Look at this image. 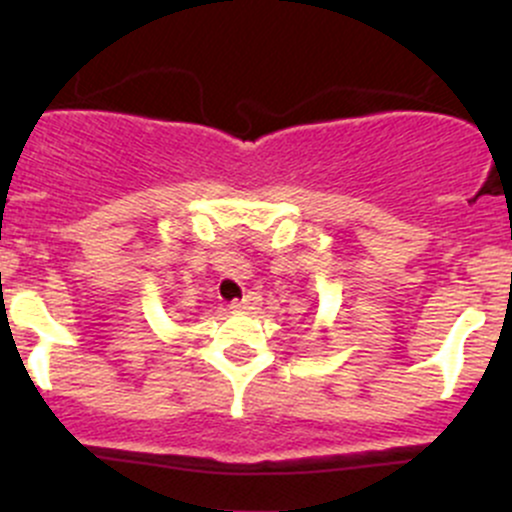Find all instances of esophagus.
<instances>
[{"mask_svg":"<svg viewBox=\"0 0 512 512\" xmlns=\"http://www.w3.org/2000/svg\"><path fill=\"white\" fill-rule=\"evenodd\" d=\"M257 304H260V297L255 292H247L242 299H235L230 309H235V312H252V309H257Z\"/></svg>","mask_w":512,"mask_h":512,"instance_id":"obj_1","label":"esophagus"}]
</instances>
